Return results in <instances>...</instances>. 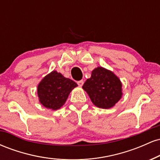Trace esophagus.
<instances>
[{
    "label": "esophagus",
    "mask_w": 160,
    "mask_h": 160,
    "mask_svg": "<svg viewBox=\"0 0 160 160\" xmlns=\"http://www.w3.org/2000/svg\"><path fill=\"white\" fill-rule=\"evenodd\" d=\"M83 83H84L83 80H80V81H78V86H80V87H81V86H82V85H83Z\"/></svg>",
    "instance_id": "esophagus-1"
}]
</instances>
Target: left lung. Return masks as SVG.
Returning <instances> with one entry per match:
<instances>
[{"label": "left lung", "instance_id": "1", "mask_svg": "<svg viewBox=\"0 0 160 160\" xmlns=\"http://www.w3.org/2000/svg\"><path fill=\"white\" fill-rule=\"evenodd\" d=\"M82 89L96 107L108 109L115 105L122 97V82L113 72L102 67L92 71Z\"/></svg>", "mask_w": 160, "mask_h": 160}]
</instances>
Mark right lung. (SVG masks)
I'll use <instances>...</instances> for the list:
<instances>
[{
    "label": "right lung",
    "instance_id": "1",
    "mask_svg": "<svg viewBox=\"0 0 160 160\" xmlns=\"http://www.w3.org/2000/svg\"><path fill=\"white\" fill-rule=\"evenodd\" d=\"M78 84L66 78L61 73L53 71L47 74L38 86V95L40 102L45 108L53 111L64 105L68 97Z\"/></svg>",
    "mask_w": 160,
    "mask_h": 160
}]
</instances>
